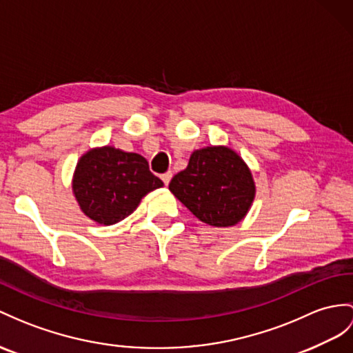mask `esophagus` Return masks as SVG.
Returning a JSON list of instances; mask_svg holds the SVG:
<instances>
[{
    "label": "esophagus",
    "instance_id": "34e87169",
    "mask_svg": "<svg viewBox=\"0 0 353 353\" xmlns=\"http://www.w3.org/2000/svg\"><path fill=\"white\" fill-rule=\"evenodd\" d=\"M160 178H161V181L165 183V185H168L169 181H170V178H172V172H170V170H169V172H165V174L160 175Z\"/></svg>",
    "mask_w": 353,
    "mask_h": 353
}]
</instances>
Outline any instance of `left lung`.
<instances>
[{
  "mask_svg": "<svg viewBox=\"0 0 353 353\" xmlns=\"http://www.w3.org/2000/svg\"><path fill=\"white\" fill-rule=\"evenodd\" d=\"M169 190L201 221L217 228L241 221L256 192L252 172L226 147L194 151L188 166L170 179Z\"/></svg>",
  "mask_w": 353,
  "mask_h": 353,
  "instance_id": "8db88e82",
  "label": "left lung"
}]
</instances>
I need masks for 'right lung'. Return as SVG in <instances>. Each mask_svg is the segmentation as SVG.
<instances>
[{"label": "right lung", "mask_w": 353, "mask_h": 353, "mask_svg": "<svg viewBox=\"0 0 353 353\" xmlns=\"http://www.w3.org/2000/svg\"><path fill=\"white\" fill-rule=\"evenodd\" d=\"M141 154L105 147L79 160L73 192L81 210L100 225H115L136 210L142 197L161 187Z\"/></svg>", "instance_id": "obj_1"}]
</instances>
